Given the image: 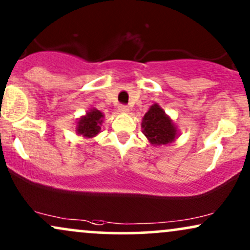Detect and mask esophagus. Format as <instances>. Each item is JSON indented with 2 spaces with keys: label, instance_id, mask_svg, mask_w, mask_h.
<instances>
[{
  "label": "esophagus",
  "instance_id": "esophagus-1",
  "mask_svg": "<svg viewBox=\"0 0 250 250\" xmlns=\"http://www.w3.org/2000/svg\"><path fill=\"white\" fill-rule=\"evenodd\" d=\"M118 110H119V112H122V113H127L128 111H130V108L126 106V105H120V106L118 107Z\"/></svg>",
  "mask_w": 250,
  "mask_h": 250
}]
</instances>
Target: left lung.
Returning <instances> with one entry per match:
<instances>
[{
    "label": "left lung",
    "instance_id": "obj_1",
    "mask_svg": "<svg viewBox=\"0 0 250 250\" xmlns=\"http://www.w3.org/2000/svg\"><path fill=\"white\" fill-rule=\"evenodd\" d=\"M143 133L153 146L166 145L174 142L178 130L173 120L158 104L152 105L142 122Z\"/></svg>",
    "mask_w": 250,
    "mask_h": 250
}]
</instances>
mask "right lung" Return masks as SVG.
Returning <instances> with one entry per match:
<instances>
[{"instance_id": "add662e5", "label": "right lung", "mask_w": 250, "mask_h": 250, "mask_svg": "<svg viewBox=\"0 0 250 250\" xmlns=\"http://www.w3.org/2000/svg\"><path fill=\"white\" fill-rule=\"evenodd\" d=\"M103 118H104V114L101 111L97 108H91L85 116L79 118L76 131L85 138H93L101 132Z\"/></svg>"}]
</instances>
